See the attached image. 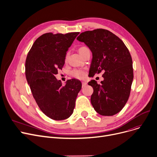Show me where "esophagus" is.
<instances>
[{"mask_svg": "<svg viewBox=\"0 0 157 157\" xmlns=\"http://www.w3.org/2000/svg\"><path fill=\"white\" fill-rule=\"evenodd\" d=\"M82 87H85L87 85V82H82Z\"/></svg>", "mask_w": 157, "mask_h": 157, "instance_id": "esophagus-1", "label": "esophagus"}]
</instances>
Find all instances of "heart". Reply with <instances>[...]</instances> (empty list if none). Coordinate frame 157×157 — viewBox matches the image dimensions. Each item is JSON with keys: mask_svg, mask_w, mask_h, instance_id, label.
<instances>
[{"mask_svg": "<svg viewBox=\"0 0 157 157\" xmlns=\"http://www.w3.org/2000/svg\"><path fill=\"white\" fill-rule=\"evenodd\" d=\"M88 50L89 49L87 47L82 46V47H79L78 50L79 54L82 56H83L84 54H85V52ZM67 60H68V54H67L65 57V61H67ZM71 75H72V76L74 77H75L78 79H82V78H84L86 77V72L84 70L75 69L71 71Z\"/></svg>", "mask_w": 157, "mask_h": 157, "instance_id": "obj_1", "label": "heart"}]
</instances>
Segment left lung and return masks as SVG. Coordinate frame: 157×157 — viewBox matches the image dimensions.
Masks as SVG:
<instances>
[{
	"label": "left lung",
	"mask_w": 157,
	"mask_h": 157,
	"mask_svg": "<svg viewBox=\"0 0 157 157\" xmlns=\"http://www.w3.org/2000/svg\"><path fill=\"white\" fill-rule=\"evenodd\" d=\"M77 40L91 50L93 59L89 73L93 77L103 71L104 80L98 84L94 80L88 83L93 88L91 102L102 116H113L127 102L133 79L132 59L123 41L106 29H97L82 33Z\"/></svg>",
	"instance_id": "8db88e82"
}]
</instances>
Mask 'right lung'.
Masks as SVG:
<instances>
[{"label":"right lung","mask_w":157,"mask_h":157,"mask_svg":"<svg viewBox=\"0 0 157 157\" xmlns=\"http://www.w3.org/2000/svg\"><path fill=\"white\" fill-rule=\"evenodd\" d=\"M78 34H44L34 41L26 58L25 76L33 96L40 110L54 120H63L73 114L82 88L78 80H68L63 86L55 77Z\"/></svg>","instance_id":"1"}]
</instances>
